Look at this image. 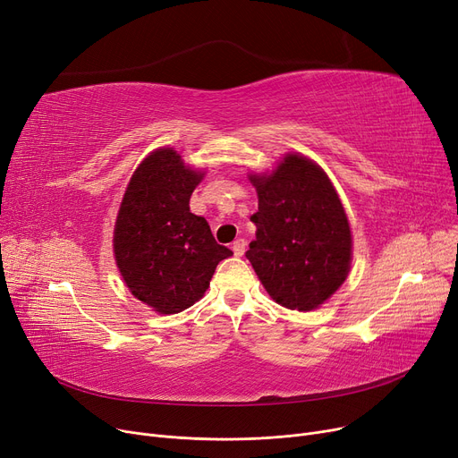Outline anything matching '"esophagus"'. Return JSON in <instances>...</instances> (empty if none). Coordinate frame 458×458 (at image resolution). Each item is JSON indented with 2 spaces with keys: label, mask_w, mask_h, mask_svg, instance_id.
<instances>
[{
  "label": "esophagus",
  "mask_w": 458,
  "mask_h": 458,
  "mask_svg": "<svg viewBox=\"0 0 458 458\" xmlns=\"http://www.w3.org/2000/svg\"><path fill=\"white\" fill-rule=\"evenodd\" d=\"M245 247H247V242H245V239H242V237L235 239V242L232 243V250H233L235 256H243L245 254Z\"/></svg>",
  "instance_id": "obj_1"
}]
</instances>
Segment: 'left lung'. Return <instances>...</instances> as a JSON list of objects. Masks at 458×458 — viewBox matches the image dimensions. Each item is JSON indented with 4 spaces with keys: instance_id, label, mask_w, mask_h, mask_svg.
Listing matches in <instances>:
<instances>
[{
    "instance_id": "left-lung-1",
    "label": "left lung",
    "mask_w": 458,
    "mask_h": 458,
    "mask_svg": "<svg viewBox=\"0 0 458 458\" xmlns=\"http://www.w3.org/2000/svg\"><path fill=\"white\" fill-rule=\"evenodd\" d=\"M258 211L247 258L278 304L310 311L345 282L352 237L345 209L323 168L285 154L271 174H250Z\"/></svg>"
}]
</instances>
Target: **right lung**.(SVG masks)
I'll use <instances>...</instances> for the list:
<instances>
[{
  "instance_id": "right-lung-1",
  "label": "right lung",
  "mask_w": 458,
  "mask_h": 458,
  "mask_svg": "<svg viewBox=\"0 0 458 458\" xmlns=\"http://www.w3.org/2000/svg\"><path fill=\"white\" fill-rule=\"evenodd\" d=\"M202 178L176 150L157 148L135 168L116 215V267L131 295L157 314H180L200 301L215 267L233 254L189 209Z\"/></svg>"
}]
</instances>
